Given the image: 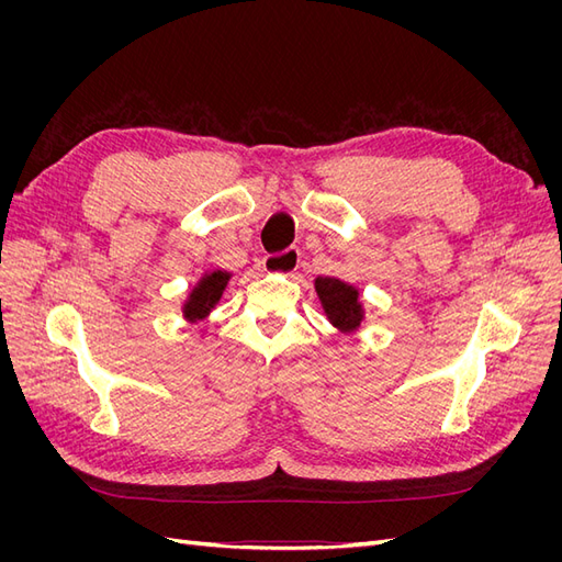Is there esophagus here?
Segmentation results:
<instances>
[{
	"instance_id": "obj_1",
	"label": "esophagus",
	"mask_w": 562,
	"mask_h": 562,
	"mask_svg": "<svg viewBox=\"0 0 562 562\" xmlns=\"http://www.w3.org/2000/svg\"><path fill=\"white\" fill-rule=\"evenodd\" d=\"M262 267L269 274H293L297 267V250L288 248L283 252H269L265 255Z\"/></svg>"
}]
</instances>
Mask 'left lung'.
Returning a JSON list of instances; mask_svg holds the SVG:
<instances>
[{"label":"left lung","mask_w":562,"mask_h":562,"mask_svg":"<svg viewBox=\"0 0 562 562\" xmlns=\"http://www.w3.org/2000/svg\"><path fill=\"white\" fill-rule=\"evenodd\" d=\"M316 293L321 304L326 307V314L339 330H353L361 323V304L359 293L345 281L333 277L316 279Z\"/></svg>","instance_id":"obj_1"}]
</instances>
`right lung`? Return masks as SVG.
I'll list each match as a JSON object with an SVG mask.
<instances>
[{
	"label": "right lung",
	"mask_w": 562,
	"mask_h": 562,
	"mask_svg": "<svg viewBox=\"0 0 562 562\" xmlns=\"http://www.w3.org/2000/svg\"><path fill=\"white\" fill-rule=\"evenodd\" d=\"M227 279H229V274H225V271H213V274L203 279L196 291L192 293L190 302L184 304V316H190V318L206 316L213 310V304L220 300V295H223Z\"/></svg>",
	"instance_id": "add662e5"
}]
</instances>
